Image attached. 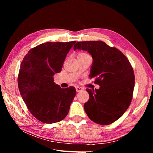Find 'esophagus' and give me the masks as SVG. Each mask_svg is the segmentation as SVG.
<instances>
[{
  "label": "esophagus",
  "instance_id": "34e87169",
  "mask_svg": "<svg viewBox=\"0 0 153 153\" xmlns=\"http://www.w3.org/2000/svg\"><path fill=\"white\" fill-rule=\"evenodd\" d=\"M83 90H84V89H83V88L81 87H78V86L76 87V91L77 92H81V91H82Z\"/></svg>",
  "mask_w": 153,
  "mask_h": 153
}]
</instances>
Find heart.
I'll return each mask as SVG.
<instances>
[{
	"mask_svg": "<svg viewBox=\"0 0 153 153\" xmlns=\"http://www.w3.org/2000/svg\"><path fill=\"white\" fill-rule=\"evenodd\" d=\"M87 55V54L85 53H80L78 55Z\"/></svg>",
	"mask_w": 153,
	"mask_h": 153,
	"instance_id": "b5f03b06",
	"label": "heart"
}]
</instances>
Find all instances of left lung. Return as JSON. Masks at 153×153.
Returning <instances> with one entry per match:
<instances>
[{
	"label": "left lung",
	"mask_w": 153,
	"mask_h": 153,
	"mask_svg": "<svg viewBox=\"0 0 153 153\" xmlns=\"http://www.w3.org/2000/svg\"><path fill=\"white\" fill-rule=\"evenodd\" d=\"M73 48L92 55L89 76L100 85L98 89H86L89 94L84 104L87 116L97 124H112L126 112L132 100L135 75L130 62L121 51L101 41L77 42Z\"/></svg>",
	"instance_id": "1"
}]
</instances>
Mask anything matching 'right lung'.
Returning <instances> with one entry per match:
<instances>
[{
	"instance_id": "right-lung-1",
	"label": "right lung",
	"mask_w": 153,
	"mask_h": 153,
	"mask_svg": "<svg viewBox=\"0 0 153 153\" xmlns=\"http://www.w3.org/2000/svg\"><path fill=\"white\" fill-rule=\"evenodd\" d=\"M75 43L40 44L30 50L21 63L18 89L27 108L41 122H59L69 112L75 88L62 89L55 84L53 76L61 71L66 55Z\"/></svg>"
}]
</instances>
